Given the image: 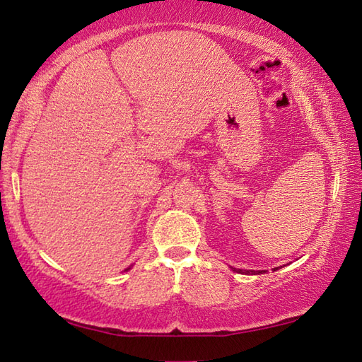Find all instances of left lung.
Wrapping results in <instances>:
<instances>
[{
    "label": "left lung",
    "instance_id": "obj_1",
    "mask_svg": "<svg viewBox=\"0 0 362 362\" xmlns=\"http://www.w3.org/2000/svg\"><path fill=\"white\" fill-rule=\"evenodd\" d=\"M233 272H240V274H264L266 271H243V269H236V267H232Z\"/></svg>",
    "mask_w": 362,
    "mask_h": 362
}]
</instances>
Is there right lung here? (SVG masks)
Wrapping results in <instances>:
<instances>
[{"instance_id": "1", "label": "right lung", "mask_w": 362, "mask_h": 362, "mask_svg": "<svg viewBox=\"0 0 362 362\" xmlns=\"http://www.w3.org/2000/svg\"><path fill=\"white\" fill-rule=\"evenodd\" d=\"M129 269H130V267H129ZM129 269H127V271H129Z\"/></svg>"}]
</instances>
